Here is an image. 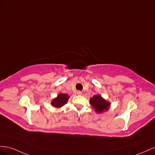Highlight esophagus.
<instances>
[{"label": "esophagus", "mask_w": 155, "mask_h": 155, "mask_svg": "<svg viewBox=\"0 0 155 155\" xmlns=\"http://www.w3.org/2000/svg\"><path fill=\"white\" fill-rule=\"evenodd\" d=\"M77 95H81L82 94V92L81 91H77Z\"/></svg>", "instance_id": "esophagus-1"}]
</instances>
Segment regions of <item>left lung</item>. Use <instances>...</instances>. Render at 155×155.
Segmentation results:
<instances>
[{"mask_svg": "<svg viewBox=\"0 0 155 155\" xmlns=\"http://www.w3.org/2000/svg\"><path fill=\"white\" fill-rule=\"evenodd\" d=\"M90 103L95 108V111L98 113L103 112L104 110L107 111L108 110L110 104L107 101L103 99L102 97L98 95H95L91 97Z\"/></svg>", "mask_w": 155, "mask_h": 155, "instance_id": "obj_1", "label": "left lung"}]
</instances>
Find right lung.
<instances>
[{"instance_id":"1","label":"right lung","mask_w":155,"mask_h":155,"mask_svg":"<svg viewBox=\"0 0 155 155\" xmlns=\"http://www.w3.org/2000/svg\"><path fill=\"white\" fill-rule=\"evenodd\" d=\"M69 98V97L68 95L61 94L58 95L56 99H54L52 101L51 104L53 107H56V108H60L68 103Z\"/></svg>"}]
</instances>
